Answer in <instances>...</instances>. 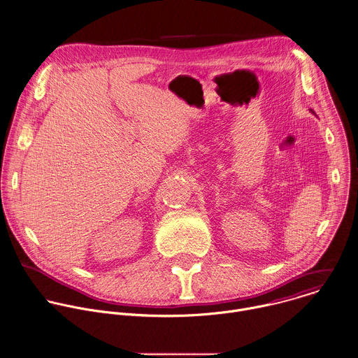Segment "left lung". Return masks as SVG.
Wrapping results in <instances>:
<instances>
[{
	"mask_svg": "<svg viewBox=\"0 0 358 358\" xmlns=\"http://www.w3.org/2000/svg\"><path fill=\"white\" fill-rule=\"evenodd\" d=\"M311 111H313V110H311ZM313 113H314V111H313Z\"/></svg>",
	"mask_w": 358,
	"mask_h": 358,
	"instance_id": "left-lung-1",
	"label": "left lung"
}]
</instances>
